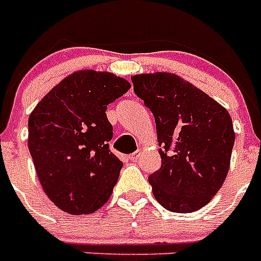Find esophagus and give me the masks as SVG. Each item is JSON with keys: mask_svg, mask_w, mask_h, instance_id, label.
<instances>
[{"mask_svg": "<svg viewBox=\"0 0 261 261\" xmlns=\"http://www.w3.org/2000/svg\"><path fill=\"white\" fill-rule=\"evenodd\" d=\"M140 154H141V150H140V149H138L137 151H135V153H133L132 155L129 156V159H130V161H132V162H137L138 159H140Z\"/></svg>", "mask_w": 261, "mask_h": 261, "instance_id": "esophagus-1", "label": "esophagus"}]
</instances>
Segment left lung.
<instances>
[{"label": "left lung", "mask_w": 261, "mask_h": 261, "mask_svg": "<svg viewBox=\"0 0 261 261\" xmlns=\"http://www.w3.org/2000/svg\"><path fill=\"white\" fill-rule=\"evenodd\" d=\"M153 112L162 166L149 176L156 201L190 213L208 204L225 181L235 133L225 107L179 75L156 71L130 77Z\"/></svg>", "instance_id": "1"}]
</instances>
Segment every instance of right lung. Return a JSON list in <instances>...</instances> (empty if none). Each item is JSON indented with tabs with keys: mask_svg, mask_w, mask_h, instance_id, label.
Returning a JSON list of instances; mask_svg holds the SVG:
<instances>
[{
	"mask_svg": "<svg viewBox=\"0 0 261 261\" xmlns=\"http://www.w3.org/2000/svg\"><path fill=\"white\" fill-rule=\"evenodd\" d=\"M129 89L108 71H74L30 115V154L43 190L61 211L94 213L110 199L123 163L110 151L114 133L106 110Z\"/></svg>",
	"mask_w": 261,
	"mask_h": 261,
	"instance_id": "add662e5",
	"label": "right lung"
}]
</instances>
